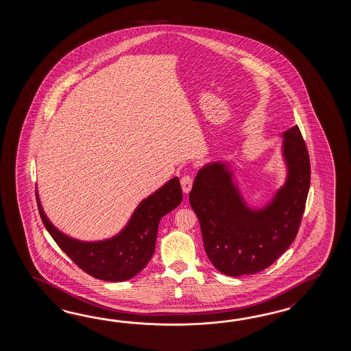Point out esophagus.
Segmentation results:
<instances>
[{
	"mask_svg": "<svg viewBox=\"0 0 351 351\" xmlns=\"http://www.w3.org/2000/svg\"><path fill=\"white\" fill-rule=\"evenodd\" d=\"M192 184H193V179L191 176H184V177L180 178V186H182V189H183L184 193H189Z\"/></svg>",
	"mask_w": 351,
	"mask_h": 351,
	"instance_id": "1",
	"label": "esophagus"
}]
</instances>
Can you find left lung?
<instances>
[{"label":"left lung","instance_id":"left-lung-1","mask_svg":"<svg viewBox=\"0 0 351 351\" xmlns=\"http://www.w3.org/2000/svg\"><path fill=\"white\" fill-rule=\"evenodd\" d=\"M281 138L286 179L261 207L245 201L228 160L203 165L194 179L189 202L201 224L206 254L227 276L267 269L298 234L310 188V159L298 125Z\"/></svg>","mask_w":351,"mask_h":351}]
</instances>
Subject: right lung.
I'll return each instance as SVG.
<instances>
[{"instance_id": "obj_1", "label": "right lung", "mask_w": 351, "mask_h": 351, "mask_svg": "<svg viewBox=\"0 0 351 351\" xmlns=\"http://www.w3.org/2000/svg\"><path fill=\"white\" fill-rule=\"evenodd\" d=\"M36 199L46 230L80 269L99 280L121 282L138 275L149 262L159 221L180 204L182 188L178 177L169 179L136 206L121 231L100 241H80L60 231L46 216L38 191Z\"/></svg>"}]
</instances>
